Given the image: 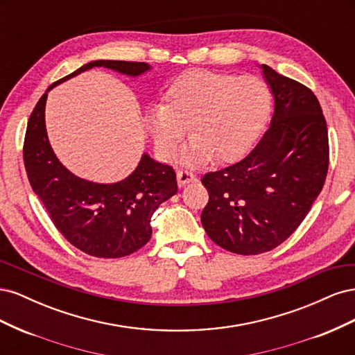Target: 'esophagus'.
<instances>
[{"label":"esophagus","mask_w":355,"mask_h":355,"mask_svg":"<svg viewBox=\"0 0 355 355\" xmlns=\"http://www.w3.org/2000/svg\"><path fill=\"white\" fill-rule=\"evenodd\" d=\"M178 184L179 187H184L187 184H189V182H192L196 179V175L192 173V171L189 170H178Z\"/></svg>","instance_id":"34e87169"}]
</instances>
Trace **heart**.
Here are the masks:
<instances>
[{"instance_id":"b5f03b06","label":"heart","mask_w":355,"mask_h":355,"mask_svg":"<svg viewBox=\"0 0 355 355\" xmlns=\"http://www.w3.org/2000/svg\"><path fill=\"white\" fill-rule=\"evenodd\" d=\"M167 105H157L149 125L157 145L173 155L191 124L188 163L241 157L256 141L270 114V92L254 77L189 72L171 85Z\"/></svg>"}]
</instances>
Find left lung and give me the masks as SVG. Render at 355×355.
<instances>
[{
    "label": "left lung",
    "instance_id": "8db88e82",
    "mask_svg": "<svg viewBox=\"0 0 355 355\" xmlns=\"http://www.w3.org/2000/svg\"><path fill=\"white\" fill-rule=\"evenodd\" d=\"M274 94L271 125L239 163L209 171L201 223L213 243L261 254L286 241L323 189L329 168L326 118L306 85L262 65Z\"/></svg>",
    "mask_w": 355,
    "mask_h": 355
}]
</instances>
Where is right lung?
I'll return each instance as SVG.
<instances>
[{
  "label": "right lung",
  "mask_w": 355,
  "mask_h": 355,
  "mask_svg": "<svg viewBox=\"0 0 355 355\" xmlns=\"http://www.w3.org/2000/svg\"><path fill=\"white\" fill-rule=\"evenodd\" d=\"M93 67H105L132 77L149 69L145 62L96 60L53 83L47 92ZM46 101L47 93L41 96L28 120L24 163L29 184L53 225L85 254L116 259L137 252L151 239L154 211L178 192L173 167L144 155L133 173L116 184H93L77 178L60 163L50 146L44 123Z\"/></svg>",
  "instance_id": "obj_1"
}]
</instances>
